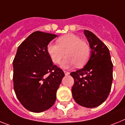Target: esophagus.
Instances as JSON below:
<instances>
[{"instance_id": "obj_1", "label": "esophagus", "mask_w": 125, "mask_h": 125, "mask_svg": "<svg viewBox=\"0 0 125 125\" xmlns=\"http://www.w3.org/2000/svg\"><path fill=\"white\" fill-rule=\"evenodd\" d=\"M64 73H65V75H68L70 74V72L68 71H64Z\"/></svg>"}]
</instances>
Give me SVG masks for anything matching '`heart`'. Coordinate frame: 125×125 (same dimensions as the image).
Wrapping results in <instances>:
<instances>
[{
	"label": "heart",
	"mask_w": 125,
	"mask_h": 125,
	"mask_svg": "<svg viewBox=\"0 0 125 125\" xmlns=\"http://www.w3.org/2000/svg\"><path fill=\"white\" fill-rule=\"evenodd\" d=\"M48 54L55 64H58L66 54L62 67L65 69L76 65L82 67L89 60L91 48L87 42L79 36L68 33L60 37L56 43H49L46 46Z\"/></svg>",
	"instance_id": "1"
}]
</instances>
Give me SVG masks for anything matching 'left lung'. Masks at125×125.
<instances>
[{
    "instance_id": "left-lung-1",
    "label": "left lung",
    "mask_w": 125,
    "mask_h": 125,
    "mask_svg": "<svg viewBox=\"0 0 125 125\" xmlns=\"http://www.w3.org/2000/svg\"><path fill=\"white\" fill-rule=\"evenodd\" d=\"M91 56L81 69L70 73L74 79L72 88L75 101L85 108H95L108 98L113 82V63L106 44L93 32L84 30Z\"/></svg>"
}]
</instances>
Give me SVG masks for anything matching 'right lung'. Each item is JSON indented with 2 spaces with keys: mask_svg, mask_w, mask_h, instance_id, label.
Segmentation results:
<instances>
[{
  "mask_svg": "<svg viewBox=\"0 0 125 125\" xmlns=\"http://www.w3.org/2000/svg\"><path fill=\"white\" fill-rule=\"evenodd\" d=\"M57 35L41 31L30 34L20 44L13 60L16 97L31 112H43L56 101V91L65 76L53 65L46 46Z\"/></svg>",
  "mask_w": 125,
  "mask_h": 125,
  "instance_id": "obj_1",
  "label": "right lung"
}]
</instances>
